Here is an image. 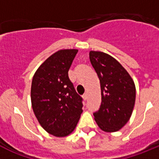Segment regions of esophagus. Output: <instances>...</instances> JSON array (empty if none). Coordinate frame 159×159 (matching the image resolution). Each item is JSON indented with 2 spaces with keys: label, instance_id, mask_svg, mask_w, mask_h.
<instances>
[{
  "label": "esophagus",
  "instance_id": "34e87169",
  "mask_svg": "<svg viewBox=\"0 0 159 159\" xmlns=\"http://www.w3.org/2000/svg\"><path fill=\"white\" fill-rule=\"evenodd\" d=\"M88 94L87 93H85V94H84V95H83V98H84V100H87V99H88Z\"/></svg>",
  "mask_w": 159,
  "mask_h": 159
}]
</instances>
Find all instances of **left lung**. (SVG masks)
Masks as SVG:
<instances>
[{"instance_id":"left-lung-1","label":"left lung","mask_w":159,"mask_h":159,"mask_svg":"<svg viewBox=\"0 0 159 159\" xmlns=\"http://www.w3.org/2000/svg\"><path fill=\"white\" fill-rule=\"evenodd\" d=\"M91 64L99 79L101 102L99 111L93 114L99 128L116 132L129 121L135 102L134 80L121 64L102 52H89Z\"/></svg>"}]
</instances>
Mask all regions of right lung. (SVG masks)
Segmentation results:
<instances>
[{
    "label": "right lung",
    "mask_w": 159,
    "mask_h": 159,
    "mask_svg": "<svg viewBox=\"0 0 159 159\" xmlns=\"http://www.w3.org/2000/svg\"><path fill=\"white\" fill-rule=\"evenodd\" d=\"M77 52V49H61L53 53L32 78V110L40 126L56 137L71 134L83 112V99L68 77Z\"/></svg>",
    "instance_id": "right-lung-1"
}]
</instances>
